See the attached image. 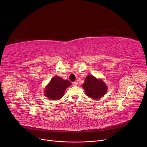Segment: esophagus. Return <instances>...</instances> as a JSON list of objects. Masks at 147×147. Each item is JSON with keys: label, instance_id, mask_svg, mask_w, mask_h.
I'll list each match as a JSON object with an SVG mask.
<instances>
[{"label": "esophagus", "instance_id": "1", "mask_svg": "<svg viewBox=\"0 0 147 147\" xmlns=\"http://www.w3.org/2000/svg\"><path fill=\"white\" fill-rule=\"evenodd\" d=\"M72 84H73V86H76L77 85H78V83L77 82H73L72 83Z\"/></svg>", "mask_w": 147, "mask_h": 147}]
</instances>
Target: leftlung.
I'll list each match as a JSON object with an SVG mask.
<instances>
[{
    "mask_svg": "<svg viewBox=\"0 0 147 147\" xmlns=\"http://www.w3.org/2000/svg\"><path fill=\"white\" fill-rule=\"evenodd\" d=\"M85 93L89 97L98 99L104 96L107 90V85L101 80H98L94 76L88 75L82 84Z\"/></svg>",
    "mask_w": 147,
    "mask_h": 147,
    "instance_id": "1",
    "label": "left lung"
}]
</instances>
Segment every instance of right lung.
Returning a JSON list of instances; mask_svg holds the SVG:
<instances>
[{
  "mask_svg": "<svg viewBox=\"0 0 147 147\" xmlns=\"http://www.w3.org/2000/svg\"><path fill=\"white\" fill-rule=\"evenodd\" d=\"M71 85V83L68 80L62 79L60 77L55 76L53 78L48 85L46 86L45 94L49 99L56 101L61 99L64 94L67 88Z\"/></svg>",
  "mask_w": 147,
  "mask_h": 147,
  "instance_id": "right-lung-1",
  "label": "right lung"
}]
</instances>
